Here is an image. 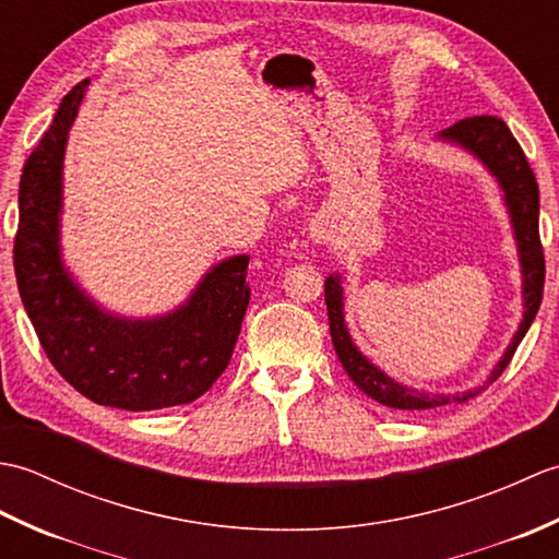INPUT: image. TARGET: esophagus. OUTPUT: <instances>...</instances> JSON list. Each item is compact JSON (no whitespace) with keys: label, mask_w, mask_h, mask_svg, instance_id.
<instances>
[{"label":"esophagus","mask_w":559,"mask_h":559,"mask_svg":"<svg viewBox=\"0 0 559 559\" xmlns=\"http://www.w3.org/2000/svg\"><path fill=\"white\" fill-rule=\"evenodd\" d=\"M310 235H312V240H314V242H326V240H329V225H326V223H322V221L314 223Z\"/></svg>","instance_id":"34e87169"}]
</instances>
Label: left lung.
I'll list each match as a JSON object with an SVG mask.
<instances>
[{
  "label": "left lung",
  "instance_id": "1",
  "mask_svg": "<svg viewBox=\"0 0 559 559\" xmlns=\"http://www.w3.org/2000/svg\"><path fill=\"white\" fill-rule=\"evenodd\" d=\"M437 141L449 146H459L466 151L468 156L476 158L485 170L492 175L497 187L502 189V201L509 213V223H512V233L516 240V254L521 266V298H524V314L516 334L512 336L504 355L492 367L490 377L485 379V384L476 389L456 391V394H432L425 389H413L408 384L396 382L394 377H389L384 370L360 353L350 338V331L346 326V317H343V286H341V273H331L324 281V300L329 310V331L331 341L343 370L355 382L362 394L374 399L377 403L399 411H425L447 406V403H461L468 401L485 386H490L497 377L504 372V367L512 360V355L521 338L526 336L533 319L538 314V307L543 300V281H545V259L538 235V213H540V199H538V185L536 175H533L531 165L521 151L519 141L509 132V127L500 120V117H468L461 120L454 127L444 129L437 134Z\"/></svg>",
  "mask_w": 559,
  "mask_h": 559
}]
</instances>
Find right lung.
Returning a JSON list of instances; mask_svg holds the SVG:
<instances>
[{
	"label": "right lung",
	"instance_id": "obj_1",
	"mask_svg": "<svg viewBox=\"0 0 559 559\" xmlns=\"http://www.w3.org/2000/svg\"><path fill=\"white\" fill-rule=\"evenodd\" d=\"M81 81L23 165L14 271L26 314L55 370L83 396L122 411H158L206 394L233 358L249 305V254L213 264L175 310L122 317L79 286L62 254L64 153L86 96Z\"/></svg>",
	"mask_w": 559,
	"mask_h": 559
}]
</instances>
